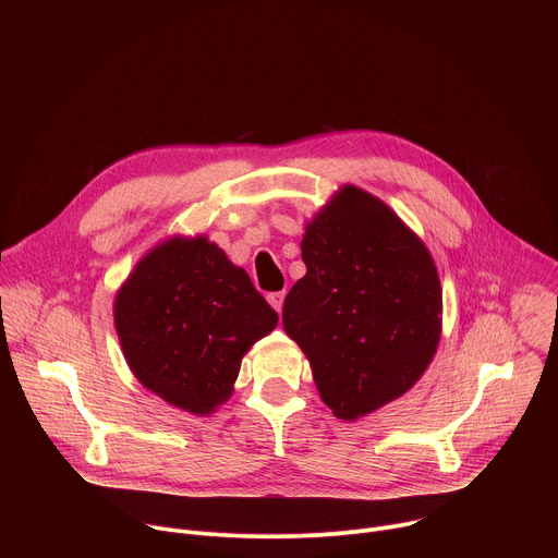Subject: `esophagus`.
<instances>
[{
  "mask_svg": "<svg viewBox=\"0 0 558 558\" xmlns=\"http://www.w3.org/2000/svg\"><path fill=\"white\" fill-rule=\"evenodd\" d=\"M267 300H269V304H271L276 311H280V308H282V304H284V291L269 293V295H267Z\"/></svg>",
  "mask_w": 558,
  "mask_h": 558,
  "instance_id": "1",
  "label": "esophagus"
}]
</instances>
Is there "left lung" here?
<instances>
[{
	"mask_svg": "<svg viewBox=\"0 0 558 558\" xmlns=\"http://www.w3.org/2000/svg\"><path fill=\"white\" fill-rule=\"evenodd\" d=\"M306 276L282 325L311 362L323 402L353 422L404 395L441 333V284L420 238L375 196L347 185L302 238Z\"/></svg>",
	"mask_w": 558,
	"mask_h": 558,
	"instance_id": "obj_1",
	"label": "left lung"
}]
</instances>
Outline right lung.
Masks as SVG:
<instances>
[{"mask_svg": "<svg viewBox=\"0 0 558 558\" xmlns=\"http://www.w3.org/2000/svg\"><path fill=\"white\" fill-rule=\"evenodd\" d=\"M114 325L136 379L207 415L231 395L243 355L278 325L250 276L207 238L151 250L117 293Z\"/></svg>", "mask_w": 558, "mask_h": 558, "instance_id": "right-lung-1", "label": "right lung"}]
</instances>
